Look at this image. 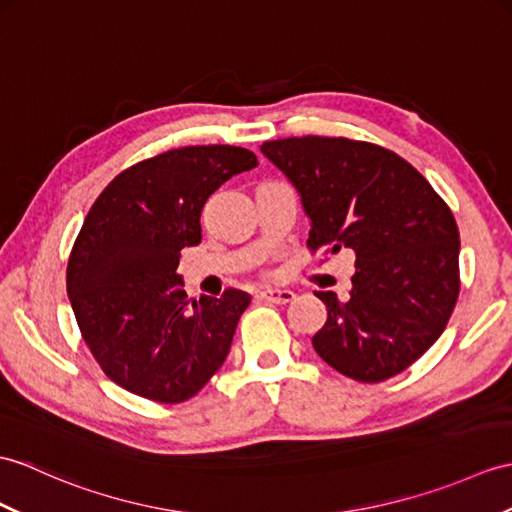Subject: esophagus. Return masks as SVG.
Masks as SVG:
<instances>
[{"mask_svg": "<svg viewBox=\"0 0 512 512\" xmlns=\"http://www.w3.org/2000/svg\"><path fill=\"white\" fill-rule=\"evenodd\" d=\"M259 296L268 303H290L294 299L292 290H281V288H266L261 290Z\"/></svg>", "mask_w": 512, "mask_h": 512, "instance_id": "34e87169", "label": "esophagus"}]
</instances>
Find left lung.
<instances>
[{
  "instance_id": "obj_1",
  "label": "left lung",
  "mask_w": 512,
  "mask_h": 512,
  "mask_svg": "<svg viewBox=\"0 0 512 512\" xmlns=\"http://www.w3.org/2000/svg\"><path fill=\"white\" fill-rule=\"evenodd\" d=\"M310 218L307 246L351 248L349 299L316 292L327 323L312 344L338 373L375 384L417 362L458 299V227L432 185L382 146L344 137L264 141Z\"/></svg>"
}]
</instances>
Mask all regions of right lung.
I'll return each instance as SVG.
<instances>
[{"label":"right lung","mask_w":512,"mask_h":512,"mask_svg":"<svg viewBox=\"0 0 512 512\" xmlns=\"http://www.w3.org/2000/svg\"><path fill=\"white\" fill-rule=\"evenodd\" d=\"M257 157L237 146L168 150L117 174L89 209L67 264L82 338L106 377L133 395L181 403L227 360L251 294L189 299L178 259L202 240L200 213Z\"/></svg>","instance_id":"obj_1"}]
</instances>
